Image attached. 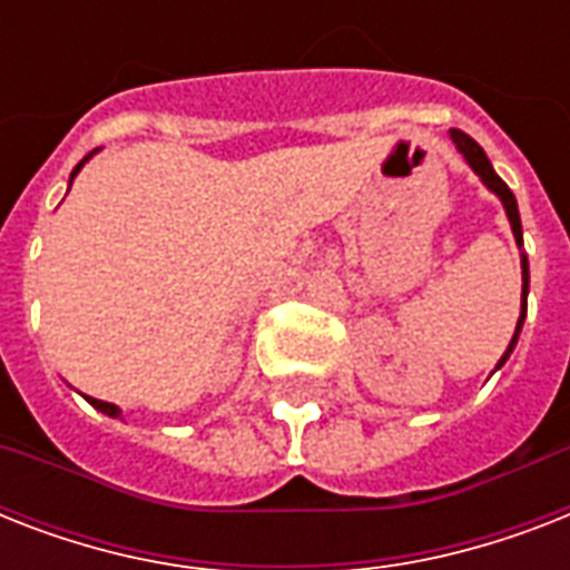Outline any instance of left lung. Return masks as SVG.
<instances>
[{
	"label": "left lung",
	"mask_w": 570,
	"mask_h": 570,
	"mask_svg": "<svg viewBox=\"0 0 570 570\" xmlns=\"http://www.w3.org/2000/svg\"><path fill=\"white\" fill-rule=\"evenodd\" d=\"M450 138L455 141V147H459V154L468 159V165L473 168V171L482 177V183H485L488 189L494 191L500 200H503L505 206V215H509V224H512V233H514V242L518 245H523V230H521V213H518V200H514L512 189L505 186L500 177H497V171L491 168V163H488L485 150L473 141V138L468 136V132H461V129H450ZM521 272H523V289H521V320H518V328H514V337L512 343H509V348H505V355L500 357V364H497V370L509 361V355H512V348L518 346V334H521L523 328V320H527V293H530V259H527V254H521Z\"/></svg>",
	"instance_id": "8db88e82"
}]
</instances>
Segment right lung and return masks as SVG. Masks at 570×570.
I'll return each mask as SVG.
<instances>
[{
  "instance_id": "obj_1",
  "label": "right lung",
  "mask_w": 570,
  "mask_h": 570,
  "mask_svg": "<svg viewBox=\"0 0 570 570\" xmlns=\"http://www.w3.org/2000/svg\"><path fill=\"white\" fill-rule=\"evenodd\" d=\"M91 156H94V154H88V156H85V159H82V163L76 165V168H73V174H70V180H73L76 174H79V168H82V165L88 163V159H91ZM88 402H91V405L97 407V411H102V414H109V416H120V407H118V405H111V402H102V399H91V396H88Z\"/></svg>"
}]
</instances>
